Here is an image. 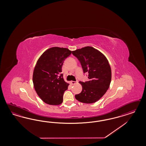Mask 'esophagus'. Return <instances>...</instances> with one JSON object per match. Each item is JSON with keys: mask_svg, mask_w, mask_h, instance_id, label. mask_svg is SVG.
<instances>
[{"mask_svg": "<svg viewBox=\"0 0 146 146\" xmlns=\"http://www.w3.org/2000/svg\"><path fill=\"white\" fill-rule=\"evenodd\" d=\"M70 83H71L72 84H75L76 83V81H71V82H70Z\"/></svg>", "mask_w": 146, "mask_h": 146, "instance_id": "34e87169", "label": "esophagus"}]
</instances>
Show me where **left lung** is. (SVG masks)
<instances>
[{
    "mask_svg": "<svg viewBox=\"0 0 146 146\" xmlns=\"http://www.w3.org/2000/svg\"><path fill=\"white\" fill-rule=\"evenodd\" d=\"M78 59L84 73H88V81L79 83L82 87L75 98L84 103L97 102L106 94L111 80V70L106 56L97 49L86 46L72 51Z\"/></svg>",
    "mask_w": 146,
    "mask_h": 146,
    "instance_id": "left-lung-1",
    "label": "left lung"
}]
</instances>
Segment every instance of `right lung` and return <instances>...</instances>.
Returning <instances> with one entry per match:
<instances>
[{
    "label": "right lung",
    "instance_id": "1",
    "mask_svg": "<svg viewBox=\"0 0 146 146\" xmlns=\"http://www.w3.org/2000/svg\"><path fill=\"white\" fill-rule=\"evenodd\" d=\"M72 53L69 49L53 47L46 50L36 62L33 75L36 92L40 98L49 105H59L69 84L61 74L65 59Z\"/></svg>",
    "mask_w": 146,
    "mask_h": 146
}]
</instances>
